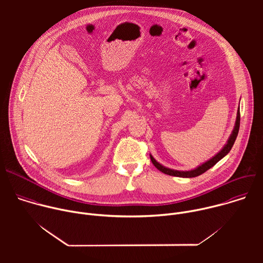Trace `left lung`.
<instances>
[{
  "label": "left lung",
  "instance_id": "1",
  "mask_svg": "<svg viewBox=\"0 0 263 263\" xmlns=\"http://www.w3.org/2000/svg\"><path fill=\"white\" fill-rule=\"evenodd\" d=\"M239 125H240V112H239V108H238V111H237V118H236V122H235V126H234V129H233V132L227 142V144L224 145L221 149L220 152H218L213 158H211L210 160H208L207 162L203 163L202 165H200L199 167L193 170V171H187V172H180V171H175V170H171V168H167L163 165H161L160 163H158L152 155H149V158H151V161L152 163L162 173L166 174V175H170V176H176V177H182V178H194V177H197V176H200L202 175L203 173H205L206 171H208L209 168H211L214 164H216L221 158H223L224 156H226L229 152L230 149L232 148L234 142H235V139L237 137V134H238V131H239Z\"/></svg>",
  "mask_w": 263,
  "mask_h": 263
}]
</instances>
